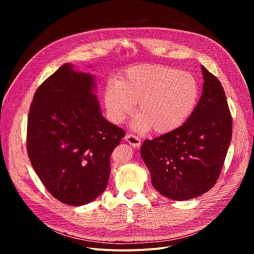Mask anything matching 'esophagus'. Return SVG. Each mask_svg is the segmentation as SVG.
I'll return each instance as SVG.
<instances>
[{
  "instance_id": "obj_1",
  "label": "esophagus",
  "mask_w": 254,
  "mask_h": 254,
  "mask_svg": "<svg viewBox=\"0 0 254 254\" xmlns=\"http://www.w3.org/2000/svg\"><path fill=\"white\" fill-rule=\"evenodd\" d=\"M125 139H126V141H127L130 144V146L133 147V148H139L140 144H141L140 139L137 136H135L134 134H131V133L126 134Z\"/></svg>"
}]
</instances>
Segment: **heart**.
<instances>
[{
    "label": "heart",
    "instance_id": "obj_1",
    "mask_svg": "<svg viewBox=\"0 0 254 254\" xmlns=\"http://www.w3.org/2000/svg\"><path fill=\"white\" fill-rule=\"evenodd\" d=\"M199 96L195 77L186 71L164 65H140L129 68L120 80L108 81L104 89L107 117L123 123L137 113L132 127L138 131L170 132L191 116Z\"/></svg>",
    "mask_w": 254,
    "mask_h": 254
}]
</instances>
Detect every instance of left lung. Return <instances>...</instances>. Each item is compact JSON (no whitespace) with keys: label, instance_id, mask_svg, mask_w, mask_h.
<instances>
[{"label":"left lung","instance_id":"1","mask_svg":"<svg viewBox=\"0 0 254 254\" xmlns=\"http://www.w3.org/2000/svg\"><path fill=\"white\" fill-rule=\"evenodd\" d=\"M202 94L183 126L141 144L152 184L163 196L185 201L208 192L218 180L232 135L224 89L202 65Z\"/></svg>","mask_w":254,"mask_h":254}]
</instances>
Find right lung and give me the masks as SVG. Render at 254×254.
<instances>
[{
  "label": "right lung",
  "instance_id": "right-lung-1",
  "mask_svg": "<svg viewBox=\"0 0 254 254\" xmlns=\"http://www.w3.org/2000/svg\"><path fill=\"white\" fill-rule=\"evenodd\" d=\"M95 90L94 75L66 63L36 90L29 112L31 165L49 193L70 206L104 192L111 155L125 136L103 118Z\"/></svg>",
  "mask_w": 254,
  "mask_h": 254
}]
</instances>
